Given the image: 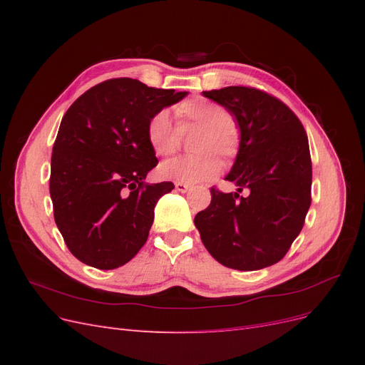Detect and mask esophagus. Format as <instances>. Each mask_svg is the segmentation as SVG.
Instances as JSON below:
<instances>
[{"instance_id":"34e87169","label":"esophagus","mask_w":365,"mask_h":365,"mask_svg":"<svg viewBox=\"0 0 365 365\" xmlns=\"http://www.w3.org/2000/svg\"><path fill=\"white\" fill-rule=\"evenodd\" d=\"M190 189V185L189 184H182V182H176L175 184V190L176 192H181V193H185L187 190Z\"/></svg>"}]
</instances>
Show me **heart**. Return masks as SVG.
<instances>
[{
    "instance_id": "b5f03b06",
    "label": "heart",
    "mask_w": 365,
    "mask_h": 365,
    "mask_svg": "<svg viewBox=\"0 0 365 365\" xmlns=\"http://www.w3.org/2000/svg\"><path fill=\"white\" fill-rule=\"evenodd\" d=\"M178 129L190 126L201 128L196 137L192 157L169 160L160 165L158 173L163 180L182 184L207 182L217 178L222 170V163H233L240 150L242 134L228 109L204 97H193L175 106ZM173 126L168 113L158 111L146 125V137L152 150L160 157H169L180 148V132Z\"/></svg>"
}]
</instances>
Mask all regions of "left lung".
<instances>
[{
	"label": "left lung",
	"instance_id": "obj_1",
	"mask_svg": "<svg viewBox=\"0 0 365 365\" xmlns=\"http://www.w3.org/2000/svg\"><path fill=\"white\" fill-rule=\"evenodd\" d=\"M237 120L242 145L227 181L237 193L210 189L195 216L207 251L227 268L256 271L280 262L311 207L312 161L302 121L277 97L252 86L204 91ZM248 188L250 195L238 193Z\"/></svg>",
	"mask_w": 365,
	"mask_h": 365
}]
</instances>
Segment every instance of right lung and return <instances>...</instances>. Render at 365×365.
Instances as JSON below:
<instances>
[{
    "label": "right lung",
    "instance_id": "right-lung-1",
    "mask_svg": "<svg viewBox=\"0 0 365 365\" xmlns=\"http://www.w3.org/2000/svg\"><path fill=\"white\" fill-rule=\"evenodd\" d=\"M185 96L118 77L90 88L65 113L53 145L50 196L76 259L115 269L146 244L153 208L175 187L145 182L158 164L146 125Z\"/></svg>",
    "mask_w": 365,
    "mask_h": 365
}]
</instances>
